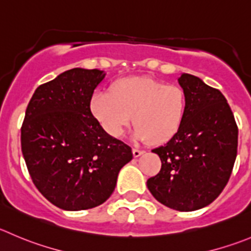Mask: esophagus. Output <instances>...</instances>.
I'll return each mask as SVG.
<instances>
[{
	"instance_id": "esophagus-1",
	"label": "esophagus",
	"mask_w": 251,
	"mask_h": 251,
	"mask_svg": "<svg viewBox=\"0 0 251 251\" xmlns=\"http://www.w3.org/2000/svg\"><path fill=\"white\" fill-rule=\"evenodd\" d=\"M132 153H133V157L137 158V157H140V155H142L143 153H145V151L138 150V148H132Z\"/></svg>"
}]
</instances>
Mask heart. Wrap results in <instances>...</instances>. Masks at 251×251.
Wrapping results in <instances>:
<instances>
[{
    "label": "heart",
    "instance_id": "b5f03b06",
    "mask_svg": "<svg viewBox=\"0 0 251 251\" xmlns=\"http://www.w3.org/2000/svg\"><path fill=\"white\" fill-rule=\"evenodd\" d=\"M91 109L104 130L120 137L132 121L135 138L162 145L181 127L186 113V96L181 87L146 77L115 82L109 93L92 98Z\"/></svg>",
    "mask_w": 251,
    "mask_h": 251
}]
</instances>
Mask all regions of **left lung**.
<instances>
[{
  "label": "left lung",
  "mask_w": 251,
  "mask_h": 251,
  "mask_svg": "<svg viewBox=\"0 0 251 251\" xmlns=\"http://www.w3.org/2000/svg\"><path fill=\"white\" fill-rule=\"evenodd\" d=\"M177 81L186 113L176 135L152 151L162 168L147 187L164 206L189 212L213 202L227 185L237 158L238 126L218 89L189 74Z\"/></svg>",
  "instance_id": "8db88e82"
}]
</instances>
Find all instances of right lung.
I'll return each instance as SVG.
<instances>
[{"label":"right lung","mask_w":251,"mask_h":251,"mask_svg":"<svg viewBox=\"0 0 251 251\" xmlns=\"http://www.w3.org/2000/svg\"><path fill=\"white\" fill-rule=\"evenodd\" d=\"M105 74L72 69L34 92L21 128L22 153L41 195L67 211L105 202L130 146L109 136L91 111L94 89Z\"/></svg>","instance_id":"right-lung-1"}]
</instances>
